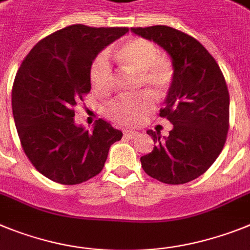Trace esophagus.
Instances as JSON below:
<instances>
[{
	"label": "esophagus",
	"mask_w": 250,
	"mask_h": 250,
	"mask_svg": "<svg viewBox=\"0 0 250 250\" xmlns=\"http://www.w3.org/2000/svg\"><path fill=\"white\" fill-rule=\"evenodd\" d=\"M123 133H125V136H127L128 138H136L138 137V134H140L137 131H129V129L123 131Z\"/></svg>",
	"instance_id": "obj_1"
}]
</instances>
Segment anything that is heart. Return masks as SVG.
<instances>
[{"label": "heart", "mask_w": 250, "mask_h": 250, "mask_svg": "<svg viewBox=\"0 0 250 250\" xmlns=\"http://www.w3.org/2000/svg\"><path fill=\"white\" fill-rule=\"evenodd\" d=\"M117 58L127 70L138 73V88L149 89L155 95H161L170 88L173 79V66L166 58L160 56L158 47L142 38L125 41L117 51ZM90 82L95 90L108 93L113 86V69L109 58L102 53L95 58L90 68ZM153 108L149 93L128 98L119 97L107 105L105 114L114 122L125 125H137Z\"/></svg>", "instance_id": "1"}]
</instances>
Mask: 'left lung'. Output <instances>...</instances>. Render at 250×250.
Wrapping results in <instances>:
<instances>
[{
  "label": "left lung",
  "mask_w": 250,
  "mask_h": 250,
  "mask_svg": "<svg viewBox=\"0 0 250 250\" xmlns=\"http://www.w3.org/2000/svg\"><path fill=\"white\" fill-rule=\"evenodd\" d=\"M171 56L173 79L160 117L173 125L168 137L147 131L153 151L141 157L148 176L180 185L201 176L220 155L229 129V92L218 62L190 35L168 26L132 27Z\"/></svg>",
  "instance_id": "1"
}]
</instances>
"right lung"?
<instances>
[{
  "instance_id": "add662e5",
  "label": "right lung",
  "mask_w": 250,
  "mask_h": 250,
  "mask_svg": "<svg viewBox=\"0 0 250 250\" xmlns=\"http://www.w3.org/2000/svg\"><path fill=\"white\" fill-rule=\"evenodd\" d=\"M128 27L71 25L49 35L23 59L12 86V113L21 146L45 177L77 185L97 176L123 133L103 119L93 132L74 122V107L90 92L99 53Z\"/></svg>"
}]
</instances>
